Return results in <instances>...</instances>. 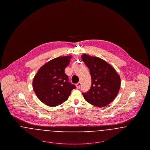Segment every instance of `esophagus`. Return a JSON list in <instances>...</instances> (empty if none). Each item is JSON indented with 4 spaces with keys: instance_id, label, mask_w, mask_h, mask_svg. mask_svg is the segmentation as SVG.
Segmentation results:
<instances>
[{
    "instance_id": "obj_1",
    "label": "esophagus",
    "mask_w": 150,
    "mask_h": 150,
    "mask_svg": "<svg viewBox=\"0 0 150 150\" xmlns=\"http://www.w3.org/2000/svg\"><path fill=\"white\" fill-rule=\"evenodd\" d=\"M80 86H81V82H80L76 83V87H77V89H79L80 88Z\"/></svg>"
}]
</instances>
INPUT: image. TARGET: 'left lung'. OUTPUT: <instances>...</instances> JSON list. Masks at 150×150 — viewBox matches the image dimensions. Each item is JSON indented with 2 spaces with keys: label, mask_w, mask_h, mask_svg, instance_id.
I'll list each match as a JSON object with an SVG mask.
<instances>
[{
  "label": "left lung",
  "mask_w": 150,
  "mask_h": 150,
  "mask_svg": "<svg viewBox=\"0 0 150 150\" xmlns=\"http://www.w3.org/2000/svg\"><path fill=\"white\" fill-rule=\"evenodd\" d=\"M82 59L89 69L92 79L91 89L82 93L89 104L104 107L117 95L121 84L120 76L116 70L103 59L89 55H81Z\"/></svg>",
  "instance_id": "obj_1"
}]
</instances>
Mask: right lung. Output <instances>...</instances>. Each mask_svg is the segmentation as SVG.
Returning a JSON list of instances; mask_svg holds the SVG:
<instances>
[{"instance_id": "add662e5", "label": "right lung", "mask_w": 150, "mask_h": 150, "mask_svg": "<svg viewBox=\"0 0 150 150\" xmlns=\"http://www.w3.org/2000/svg\"><path fill=\"white\" fill-rule=\"evenodd\" d=\"M71 56L59 57L43 65L35 75L33 90L45 104L55 107L66 101L76 86L69 82L65 73Z\"/></svg>"}]
</instances>
